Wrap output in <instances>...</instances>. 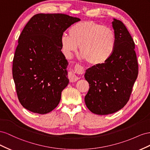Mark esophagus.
<instances>
[{"mask_svg": "<svg viewBox=\"0 0 150 150\" xmlns=\"http://www.w3.org/2000/svg\"><path fill=\"white\" fill-rule=\"evenodd\" d=\"M68 78H69V80L71 82H75L76 81H77L79 78L77 76H76L75 74H73L71 73L69 74V76H68Z\"/></svg>", "mask_w": 150, "mask_h": 150, "instance_id": "esophagus-1", "label": "esophagus"}]
</instances>
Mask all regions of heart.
<instances>
[{
  "instance_id": "b5f03b06",
  "label": "heart",
  "mask_w": 150,
  "mask_h": 150,
  "mask_svg": "<svg viewBox=\"0 0 150 150\" xmlns=\"http://www.w3.org/2000/svg\"><path fill=\"white\" fill-rule=\"evenodd\" d=\"M61 45L68 57L79 45L82 58L90 65L98 67L106 63L112 55L116 46V36L110 27L93 21H84L72 25L69 36L62 35Z\"/></svg>"
}]
</instances>
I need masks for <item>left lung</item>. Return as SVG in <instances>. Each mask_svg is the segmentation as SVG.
I'll list each match as a JSON object with an SVG mask.
<instances>
[{"label":"left lung","mask_w":150,"mask_h":150,"mask_svg":"<svg viewBox=\"0 0 150 150\" xmlns=\"http://www.w3.org/2000/svg\"><path fill=\"white\" fill-rule=\"evenodd\" d=\"M112 23L116 36L112 55L102 65L89 68L85 74L90 85L85 104L99 115L112 114L124 108L138 74L133 40L121 21L114 19Z\"/></svg>","instance_id":"8db88e82"}]
</instances>
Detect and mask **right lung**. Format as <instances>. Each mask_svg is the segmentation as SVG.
<instances>
[{"label": "right lung", "mask_w": 150, "mask_h": 150, "mask_svg": "<svg viewBox=\"0 0 150 150\" xmlns=\"http://www.w3.org/2000/svg\"><path fill=\"white\" fill-rule=\"evenodd\" d=\"M80 21L64 14H38L25 25L12 64L17 95L25 109L45 114L58 105L69 82L61 38Z\"/></svg>", "instance_id": "obj_1"}]
</instances>
